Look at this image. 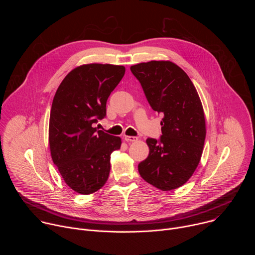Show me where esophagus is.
<instances>
[{
    "instance_id": "34e87169",
    "label": "esophagus",
    "mask_w": 255,
    "mask_h": 255,
    "mask_svg": "<svg viewBox=\"0 0 255 255\" xmlns=\"http://www.w3.org/2000/svg\"><path fill=\"white\" fill-rule=\"evenodd\" d=\"M124 139H125V141H127V142H135V141L138 140V138H137V137H134V136H125Z\"/></svg>"
}]
</instances>
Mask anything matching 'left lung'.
<instances>
[{
	"instance_id": "1",
	"label": "left lung",
	"mask_w": 255,
	"mask_h": 255,
	"mask_svg": "<svg viewBox=\"0 0 255 255\" xmlns=\"http://www.w3.org/2000/svg\"><path fill=\"white\" fill-rule=\"evenodd\" d=\"M130 69L151 108L163 115L160 140H146L149 154L138 171L161 191L177 189L193 175L204 149L206 121L199 94L186 72L169 60L141 62Z\"/></svg>"
}]
</instances>
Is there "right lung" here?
Returning a JSON list of instances; mask_svg holds the SVG:
<instances>
[{"instance_id":"right-lung-1","label":"right lung","mask_w":255,"mask_h":255,"mask_svg":"<svg viewBox=\"0 0 255 255\" xmlns=\"http://www.w3.org/2000/svg\"><path fill=\"white\" fill-rule=\"evenodd\" d=\"M125 75L123 65L88 63L69 71L52 101L48 141L65 184L81 195L99 191L110 173L111 153L121 138L93 127L106 116L110 94Z\"/></svg>"}]
</instances>
